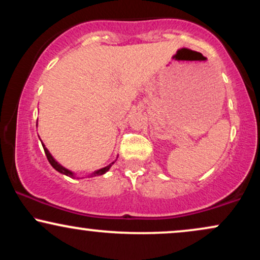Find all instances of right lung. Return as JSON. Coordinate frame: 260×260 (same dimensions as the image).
Returning a JSON list of instances; mask_svg holds the SVG:
<instances>
[{
	"mask_svg": "<svg viewBox=\"0 0 260 260\" xmlns=\"http://www.w3.org/2000/svg\"><path fill=\"white\" fill-rule=\"evenodd\" d=\"M43 147H44V151H45V154H46V157H47V160H49V162L51 164V166H52V168L55 169L56 171L61 172V174H63V175H66V176H70V177H72V176H73L72 172H71L70 170L64 169L63 166H61V165H59V164L57 162V161H56L55 159H53V157H52V155L49 153V150H47V149L45 148V145H43ZM112 164H113V162H112ZM110 168H111V165L106 166V168H104V169H100V170H98L96 172H94V176L104 175V174H105V172H106L107 170H109Z\"/></svg>",
	"mask_w": 260,
	"mask_h": 260,
	"instance_id": "1",
	"label": "right lung"
}]
</instances>
